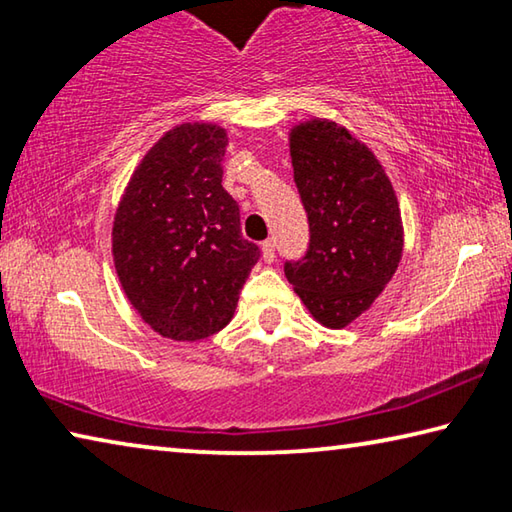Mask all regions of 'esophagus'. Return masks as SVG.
I'll list each match as a JSON object with an SVG mask.
<instances>
[{"label": "esophagus", "instance_id": "34e87169", "mask_svg": "<svg viewBox=\"0 0 512 512\" xmlns=\"http://www.w3.org/2000/svg\"><path fill=\"white\" fill-rule=\"evenodd\" d=\"M262 257H264V262H268V264L275 262V244L271 239L264 241V244H262Z\"/></svg>", "mask_w": 512, "mask_h": 512}]
</instances>
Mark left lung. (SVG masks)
Segmentation results:
<instances>
[{
    "label": "left lung",
    "mask_w": 512,
    "mask_h": 512,
    "mask_svg": "<svg viewBox=\"0 0 512 512\" xmlns=\"http://www.w3.org/2000/svg\"><path fill=\"white\" fill-rule=\"evenodd\" d=\"M289 144L309 248L284 264V275L320 325L341 329L370 309L397 271L400 205L375 153L336 121L293 126Z\"/></svg>",
    "instance_id": "left-lung-1"
}]
</instances>
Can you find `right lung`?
Listing matches in <instances>:
<instances>
[{"label":"right lung","instance_id":"1","mask_svg":"<svg viewBox=\"0 0 512 512\" xmlns=\"http://www.w3.org/2000/svg\"><path fill=\"white\" fill-rule=\"evenodd\" d=\"M228 135L216 124L164 133L133 171L112 223V257L137 314L173 341H201L235 316L259 248L225 192Z\"/></svg>","mask_w":512,"mask_h":512}]
</instances>
